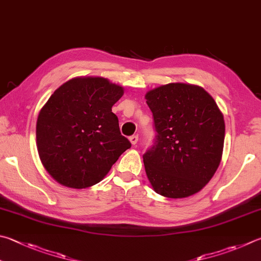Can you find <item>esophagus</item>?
I'll return each mask as SVG.
<instances>
[{"instance_id":"obj_1","label":"esophagus","mask_w":261,"mask_h":261,"mask_svg":"<svg viewBox=\"0 0 261 261\" xmlns=\"http://www.w3.org/2000/svg\"><path fill=\"white\" fill-rule=\"evenodd\" d=\"M138 138H139L138 135H134V136H131L129 139H130V141H131V144H132V145H136L137 143H138Z\"/></svg>"}]
</instances>
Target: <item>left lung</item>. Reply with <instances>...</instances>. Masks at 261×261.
Returning <instances> with one entry per match:
<instances>
[{
	"instance_id": "obj_1",
	"label": "left lung",
	"mask_w": 261,
	"mask_h": 261,
	"mask_svg": "<svg viewBox=\"0 0 261 261\" xmlns=\"http://www.w3.org/2000/svg\"><path fill=\"white\" fill-rule=\"evenodd\" d=\"M156 131L143 155L154 191L169 198L196 194L219 167L225 121L209 93L197 85L170 83L146 93Z\"/></svg>"
}]
</instances>
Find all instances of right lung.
<instances>
[{
    "label": "right lung",
    "mask_w": 261,
    "mask_h": 261,
    "mask_svg": "<svg viewBox=\"0 0 261 261\" xmlns=\"http://www.w3.org/2000/svg\"><path fill=\"white\" fill-rule=\"evenodd\" d=\"M123 93L122 87L107 79L76 77L57 89L42 107L37 151L59 184L77 189L93 186L130 148L112 112Z\"/></svg>",
    "instance_id": "right-lung-1"
}]
</instances>
